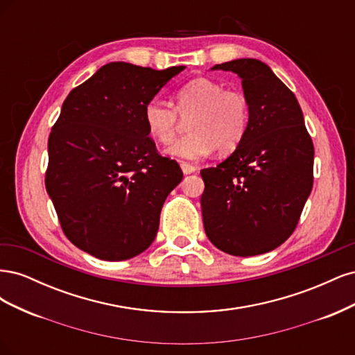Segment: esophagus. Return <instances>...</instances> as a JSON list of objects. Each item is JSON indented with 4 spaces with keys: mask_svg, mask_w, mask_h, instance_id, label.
<instances>
[{
    "mask_svg": "<svg viewBox=\"0 0 355 355\" xmlns=\"http://www.w3.org/2000/svg\"><path fill=\"white\" fill-rule=\"evenodd\" d=\"M180 168H182V171H184L185 175H191V173H194V171L197 170V167H196V166L188 164V163H180Z\"/></svg>",
    "mask_w": 355,
    "mask_h": 355,
    "instance_id": "1",
    "label": "esophagus"
}]
</instances>
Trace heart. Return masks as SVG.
I'll use <instances>...</instances> for the list:
<instances>
[{
    "label": "heart",
    "instance_id": "b5f03b06",
    "mask_svg": "<svg viewBox=\"0 0 355 355\" xmlns=\"http://www.w3.org/2000/svg\"><path fill=\"white\" fill-rule=\"evenodd\" d=\"M173 108L161 99L148 101L144 108V123L153 139L170 144L180 127V116L189 118V135L184 136L166 153L187 161H197L211 154L231 153L245 136L250 121V105L245 94L210 78H196L175 93Z\"/></svg>",
    "mask_w": 355,
    "mask_h": 355
}]
</instances>
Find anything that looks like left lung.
Here are the masks:
<instances>
[{"mask_svg": "<svg viewBox=\"0 0 355 355\" xmlns=\"http://www.w3.org/2000/svg\"><path fill=\"white\" fill-rule=\"evenodd\" d=\"M211 69L241 78L250 121L237 149L202 168V223L209 240L232 256L274 250L293 234L314 180V145L295 94L257 59Z\"/></svg>", "mask_w": 355, "mask_h": 355, "instance_id": "left-lung-1", "label": "left lung"}]
</instances>
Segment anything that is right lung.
Instances as JSON below:
<instances>
[{
    "mask_svg": "<svg viewBox=\"0 0 355 355\" xmlns=\"http://www.w3.org/2000/svg\"><path fill=\"white\" fill-rule=\"evenodd\" d=\"M184 69L112 62L63 102L49 136L46 189L78 249L125 261L154 241L161 207L184 173L158 154L144 108Z\"/></svg>",
    "mask_w": 355,
    "mask_h": 355,
    "instance_id": "obj_1",
    "label": "right lung"
}]
</instances>
